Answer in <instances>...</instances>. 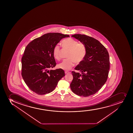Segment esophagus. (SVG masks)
<instances>
[{"instance_id": "1", "label": "esophagus", "mask_w": 133, "mask_h": 133, "mask_svg": "<svg viewBox=\"0 0 133 133\" xmlns=\"http://www.w3.org/2000/svg\"><path fill=\"white\" fill-rule=\"evenodd\" d=\"M64 72H65V74H68V73H70V72H69V71H65Z\"/></svg>"}]
</instances>
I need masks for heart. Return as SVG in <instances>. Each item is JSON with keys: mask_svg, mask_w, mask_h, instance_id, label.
Listing matches in <instances>:
<instances>
[{"mask_svg": "<svg viewBox=\"0 0 133 133\" xmlns=\"http://www.w3.org/2000/svg\"><path fill=\"white\" fill-rule=\"evenodd\" d=\"M62 46L64 48L70 50L67 59L59 64L58 67L64 70H69L74 65L75 62L79 64L83 62L87 54L86 46L83 43H79L71 38L65 39L62 42ZM61 47L57 45L53 49V56L56 60H60Z\"/></svg>", "mask_w": 133, "mask_h": 133, "instance_id": "heart-1", "label": "heart"}]
</instances>
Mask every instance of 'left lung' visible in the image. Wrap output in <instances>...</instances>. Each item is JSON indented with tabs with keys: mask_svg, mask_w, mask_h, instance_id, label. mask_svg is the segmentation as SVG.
I'll return each mask as SVG.
<instances>
[{
	"mask_svg": "<svg viewBox=\"0 0 133 133\" xmlns=\"http://www.w3.org/2000/svg\"><path fill=\"white\" fill-rule=\"evenodd\" d=\"M85 45L86 57L76 67L82 74L72 71L70 84L72 91L79 96L88 97L96 94L107 80L110 69L109 53L100 42L85 35L71 36Z\"/></svg>",
	"mask_w": 133,
	"mask_h": 133,
	"instance_id": "1",
	"label": "left lung"
}]
</instances>
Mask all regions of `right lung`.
<instances>
[{
  "label": "right lung",
  "instance_id": "add662e5",
  "mask_svg": "<svg viewBox=\"0 0 133 133\" xmlns=\"http://www.w3.org/2000/svg\"><path fill=\"white\" fill-rule=\"evenodd\" d=\"M69 35L48 33L35 39L26 46L22 57V75L31 90L39 95L53 91L65 76L62 69L50 70L56 65L53 49Z\"/></svg>",
  "mask_w": 133,
  "mask_h": 133
}]
</instances>
